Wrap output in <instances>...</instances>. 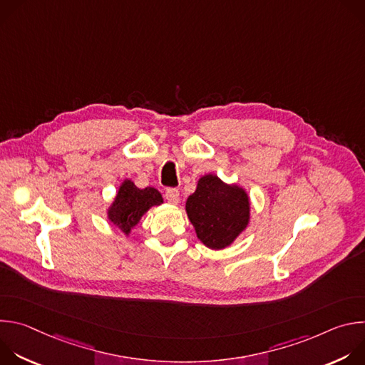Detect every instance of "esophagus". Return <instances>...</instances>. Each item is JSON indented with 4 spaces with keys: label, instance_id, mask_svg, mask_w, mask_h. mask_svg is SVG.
I'll use <instances>...</instances> for the list:
<instances>
[{
    "label": "esophagus",
    "instance_id": "esophagus-1",
    "mask_svg": "<svg viewBox=\"0 0 365 365\" xmlns=\"http://www.w3.org/2000/svg\"><path fill=\"white\" fill-rule=\"evenodd\" d=\"M165 196H166L168 202H170L172 205H178V203H179V200H180L179 190H178V189H175V187H169V189L166 190Z\"/></svg>",
    "mask_w": 365,
    "mask_h": 365
}]
</instances>
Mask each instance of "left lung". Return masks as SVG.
<instances>
[{
    "instance_id": "1",
    "label": "left lung",
    "mask_w": 365,
    "mask_h": 365,
    "mask_svg": "<svg viewBox=\"0 0 365 365\" xmlns=\"http://www.w3.org/2000/svg\"><path fill=\"white\" fill-rule=\"evenodd\" d=\"M186 214L207 248L222 250L247 228L250 199L238 185H227L215 175H205L186 200Z\"/></svg>"
}]
</instances>
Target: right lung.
<instances>
[{"label": "right lung", "instance_id": "obj_1", "mask_svg": "<svg viewBox=\"0 0 365 365\" xmlns=\"http://www.w3.org/2000/svg\"><path fill=\"white\" fill-rule=\"evenodd\" d=\"M160 203H163V197L158 189L150 186L140 189L133 180L125 179L121 183L114 202L108 207V220L128 235L150 207Z\"/></svg>", "mask_w": 365, "mask_h": 365}]
</instances>
